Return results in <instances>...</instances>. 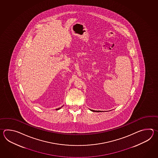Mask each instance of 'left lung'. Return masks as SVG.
Returning a JSON list of instances; mask_svg holds the SVG:
<instances>
[{
  "label": "left lung",
  "instance_id": "left-lung-1",
  "mask_svg": "<svg viewBox=\"0 0 158 158\" xmlns=\"http://www.w3.org/2000/svg\"><path fill=\"white\" fill-rule=\"evenodd\" d=\"M90 110L91 111H93V112H99V111H94V110Z\"/></svg>",
  "mask_w": 158,
  "mask_h": 158
}]
</instances>
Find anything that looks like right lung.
<instances>
[{
  "instance_id": "right-lung-1",
  "label": "right lung",
  "mask_w": 158,
  "mask_h": 158,
  "mask_svg": "<svg viewBox=\"0 0 158 158\" xmlns=\"http://www.w3.org/2000/svg\"><path fill=\"white\" fill-rule=\"evenodd\" d=\"M63 106H62V107H63ZM62 107H61L60 108H56V110H60L61 108Z\"/></svg>"
}]
</instances>
